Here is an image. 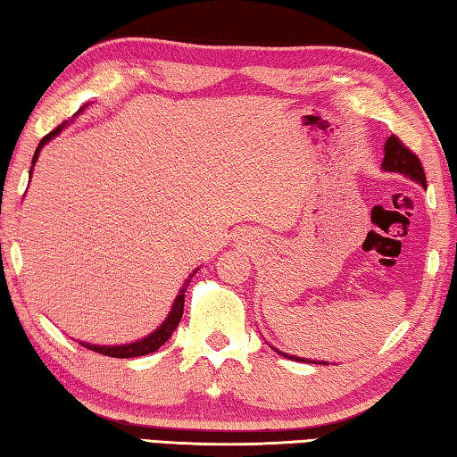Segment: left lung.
Wrapping results in <instances>:
<instances>
[{
    "mask_svg": "<svg viewBox=\"0 0 457 457\" xmlns=\"http://www.w3.org/2000/svg\"><path fill=\"white\" fill-rule=\"evenodd\" d=\"M383 170L402 172L405 176H410L411 180H418L423 188L428 187L426 172H423L421 160L415 156L413 152L407 148L395 134H391V138H387V142H386V158H383ZM281 355L289 357V359H297V361H303V359H299V357H291V355H285V353H281ZM311 363H313V361H311Z\"/></svg>",
    "mask_w": 457,
    "mask_h": 457,
    "instance_id": "1",
    "label": "left lung"
}]
</instances>
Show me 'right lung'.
<instances>
[{
    "label": "right lung",
    "instance_id": "right-lung-1",
    "mask_svg": "<svg viewBox=\"0 0 457 457\" xmlns=\"http://www.w3.org/2000/svg\"><path fill=\"white\" fill-rule=\"evenodd\" d=\"M60 128H62V126H58V128H55V130H52L50 134L44 136L42 142H39V146L36 148V154H34V160H31V164H36L39 150H42V146H44V144H46L47 140H52V136H55V134L60 132ZM195 273H196V270H195ZM188 283H190V278L187 281V287H188ZM187 287H182V291H180L179 297H176L174 305H172V311H170V315H168L166 321H164L162 325H160L154 333L148 335V337H144V339L136 341V343H130V345H118V347H104V345L98 347V345H87V343H82V345H84L86 349L96 351V353H100V355L118 357V359L140 357V355L154 353L156 349L162 347L164 343H166L168 339H170V335L174 333V329H176V327H179V323H180L182 313H184V291H187Z\"/></svg>",
    "mask_w": 457,
    "mask_h": 457
}]
</instances>
